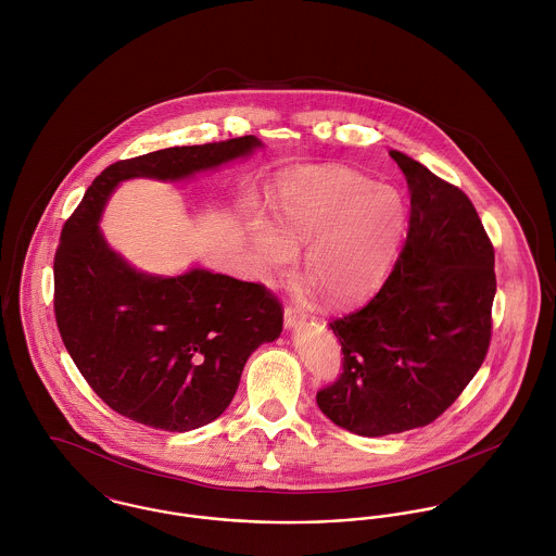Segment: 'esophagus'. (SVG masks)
Here are the masks:
<instances>
[{"label": "esophagus", "instance_id": "34e87169", "mask_svg": "<svg viewBox=\"0 0 556 556\" xmlns=\"http://www.w3.org/2000/svg\"><path fill=\"white\" fill-rule=\"evenodd\" d=\"M303 320H305V314H303L301 309H296V307H292V305L286 307V312H283V325H286V329H294V327H299Z\"/></svg>", "mask_w": 556, "mask_h": 556}]
</instances>
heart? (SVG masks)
Masks as SVG:
<instances>
[{
  "label": "heart",
  "mask_w": 556,
  "mask_h": 556,
  "mask_svg": "<svg viewBox=\"0 0 556 556\" xmlns=\"http://www.w3.org/2000/svg\"><path fill=\"white\" fill-rule=\"evenodd\" d=\"M275 225L251 223V242L266 270H288L296 249L320 294L348 305L371 294L387 277L406 227L397 189L343 169H305L279 182Z\"/></svg>",
  "instance_id": "b5f03b06"
}]
</instances>
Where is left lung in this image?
<instances>
[{"mask_svg":"<svg viewBox=\"0 0 556 556\" xmlns=\"http://www.w3.org/2000/svg\"><path fill=\"white\" fill-rule=\"evenodd\" d=\"M389 154L410 191L406 244L378 294L331 323L343 374L316 397L358 437L443 415L485 358L496 294L494 249L470 200L404 152Z\"/></svg>","mask_w":556,"mask_h":556,"instance_id":"left-lung-1","label":"left lung"}]
</instances>
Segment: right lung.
I'll use <instances>...</instances> for the list:
<instances>
[{
    "label": "right lung",
    "instance_id": "obj_1",
    "mask_svg": "<svg viewBox=\"0 0 556 556\" xmlns=\"http://www.w3.org/2000/svg\"><path fill=\"white\" fill-rule=\"evenodd\" d=\"M253 135L156 150L110 165L66 222L53 262L55 320L94 393L122 417L165 432L202 428L229 406L247 358L281 334L279 301L260 283L193 266L137 270L99 222L124 180H189L251 156Z\"/></svg>",
    "mask_w": 556,
    "mask_h": 556
}]
</instances>
